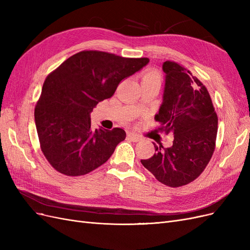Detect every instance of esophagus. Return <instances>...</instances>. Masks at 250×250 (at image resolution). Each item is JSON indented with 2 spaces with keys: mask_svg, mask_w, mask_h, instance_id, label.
<instances>
[{
  "mask_svg": "<svg viewBox=\"0 0 250 250\" xmlns=\"http://www.w3.org/2000/svg\"><path fill=\"white\" fill-rule=\"evenodd\" d=\"M127 139L129 140V141H131V142H134V143L140 142L142 140V138L140 137V135H137V134H134V133H128L127 134Z\"/></svg>",
  "mask_w": 250,
  "mask_h": 250,
  "instance_id": "1",
  "label": "esophagus"
}]
</instances>
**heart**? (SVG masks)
I'll return each mask as SVG.
<instances>
[{"label": "heart", "mask_w": 250, "mask_h": 250, "mask_svg": "<svg viewBox=\"0 0 250 250\" xmlns=\"http://www.w3.org/2000/svg\"><path fill=\"white\" fill-rule=\"evenodd\" d=\"M149 82H161V75L157 71L151 70L146 72L145 74L142 76V84L143 83H149Z\"/></svg>", "instance_id": "1"}]
</instances>
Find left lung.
Segmentation results:
<instances>
[{
  "label": "left lung",
  "mask_w": 250,
  "mask_h": 250,
  "mask_svg": "<svg viewBox=\"0 0 250 250\" xmlns=\"http://www.w3.org/2000/svg\"><path fill=\"white\" fill-rule=\"evenodd\" d=\"M163 102L154 119L162 131L174 135L173 145L154 144L155 153L142 160L162 184L185 186L206 169L215 150L218 118L207 87L190 71L173 62L163 63Z\"/></svg>",
  "instance_id": "8db88e82"
}]
</instances>
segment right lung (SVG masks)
Instances as JSON below:
<instances>
[{"mask_svg": "<svg viewBox=\"0 0 250 250\" xmlns=\"http://www.w3.org/2000/svg\"><path fill=\"white\" fill-rule=\"evenodd\" d=\"M148 62V58L82 51L49 75L34 119L42 151L53 168L67 176H80L107 162L126 132L122 128L93 130L90 112L115 94L121 81Z\"/></svg>", "mask_w": 250, "mask_h": 250, "instance_id": "obj_1", "label": "right lung"}]
</instances>
